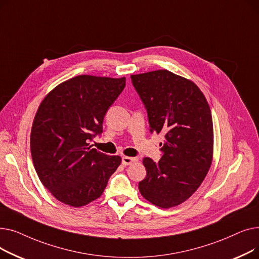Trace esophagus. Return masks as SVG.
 <instances>
[{
  "mask_svg": "<svg viewBox=\"0 0 259 259\" xmlns=\"http://www.w3.org/2000/svg\"><path fill=\"white\" fill-rule=\"evenodd\" d=\"M138 159L135 157H130V156H122L121 157V164L124 166H129L132 162H135Z\"/></svg>",
  "mask_w": 259,
  "mask_h": 259,
  "instance_id": "1",
  "label": "esophagus"
}]
</instances>
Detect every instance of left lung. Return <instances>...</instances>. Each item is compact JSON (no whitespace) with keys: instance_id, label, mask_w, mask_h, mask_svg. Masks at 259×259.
<instances>
[{"instance_id":"left-lung-1","label":"left lung","mask_w":259,"mask_h":259,"mask_svg":"<svg viewBox=\"0 0 259 259\" xmlns=\"http://www.w3.org/2000/svg\"><path fill=\"white\" fill-rule=\"evenodd\" d=\"M146 108L150 132L165 134L158 161L145 157L146 178L140 192L153 205L168 209L191 196L212 164L213 121L200 89L168 70L131 75Z\"/></svg>"}]
</instances>
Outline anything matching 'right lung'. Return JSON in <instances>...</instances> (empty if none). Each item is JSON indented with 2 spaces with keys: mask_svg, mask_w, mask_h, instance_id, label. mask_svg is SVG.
<instances>
[{
  "mask_svg": "<svg viewBox=\"0 0 259 259\" xmlns=\"http://www.w3.org/2000/svg\"><path fill=\"white\" fill-rule=\"evenodd\" d=\"M126 86V77L78 75L50 91L40 103L30 134L39 181L58 200L81 207L99 198L120 165L89 143L103 132L106 112Z\"/></svg>",
  "mask_w": 259,
  "mask_h": 259,
  "instance_id": "obj_1",
  "label": "right lung"
}]
</instances>
